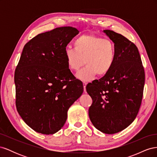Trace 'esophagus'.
Listing matches in <instances>:
<instances>
[{
    "instance_id": "obj_1",
    "label": "esophagus",
    "mask_w": 157,
    "mask_h": 157,
    "mask_svg": "<svg viewBox=\"0 0 157 157\" xmlns=\"http://www.w3.org/2000/svg\"><path fill=\"white\" fill-rule=\"evenodd\" d=\"M83 86H84V92H86V84H87V82L86 81H83Z\"/></svg>"
}]
</instances>
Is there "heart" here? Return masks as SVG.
Here are the masks:
<instances>
[{
  "instance_id": "b5f03b06",
  "label": "heart",
  "mask_w": 157,
  "mask_h": 157,
  "mask_svg": "<svg viewBox=\"0 0 157 157\" xmlns=\"http://www.w3.org/2000/svg\"><path fill=\"white\" fill-rule=\"evenodd\" d=\"M73 48H65V58L67 67L77 71L84 64L86 65L77 73L83 80L107 75L112 69L116 59V49L113 42L108 39L93 35H82L73 42Z\"/></svg>"
}]
</instances>
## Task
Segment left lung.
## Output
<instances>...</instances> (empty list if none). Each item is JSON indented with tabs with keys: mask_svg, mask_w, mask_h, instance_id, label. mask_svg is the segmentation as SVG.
Listing matches in <instances>:
<instances>
[{
	"mask_svg": "<svg viewBox=\"0 0 157 157\" xmlns=\"http://www.w3.org/2000/svg\"><path fill=\"white\" fill-rule=\"evenodd\" d=\"M104 33L115 43L116 59L109 72L86 85L92 99L90 119L107 134L125 129L134 121L143 98L145 71L135 44L113 31Z\"/></svg>",
	"mask_w": 157,
	"mask_h": 157,
	"instance_id": "obj_1",
	"label": "left lung"
}]
</instances>
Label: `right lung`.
Here are the masks:
<instances>
[{"label": "right lung", "mask_w": 157, "mask_h": 157, "mask_svg": "<svg viewBox=\"0 0 157 157\" xmlns=\"http://www.w3.org/2000/svg\"><path fill=\"white\" fill-rule=\"evenodd\" d=\"M78 31L61 27L27 42L14 74L16 105L36 132L53 134L65 123L67 111L81 96L83 84L67 67L64 51Z\"/></svg>", "instance_id": "add662e5"}]
</instances>
